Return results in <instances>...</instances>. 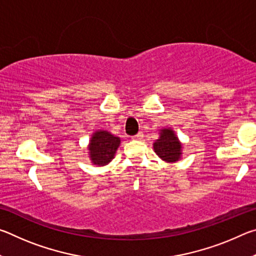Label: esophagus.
<instances>
[{
	"mask_svg": "<svg viewBox=\"0 0 256 256\" xmlns=\"http://www.w3.org/2000/svg\"><path fill=\"white\" fill-rule=\"evenodd\" d=\"M133 138H136V140H142V138H144V133L138 132L136 136H133Z\"/></svg>",
	"mask_w": 256,
	"mask_h": 256,
	"instance_id": "esophagus-1",
	"label": "esophagus"
}]
</instances>
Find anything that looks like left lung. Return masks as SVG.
Segmentation results:
<instances>
[{"label":"left lung","instance_id":"obj_1","mask_svg":"<svg viewBox=\"0 0 256 256\" xmlns=\"http://www.w3.org/2000/svg\"><path fill=\"white\" fill-rule=\"evenodd\" d=\"M154 144V152L167 162H178L182 156V144L172 128H162Z\"/></svg>","mask_w":256,"mask_h":256}]
</instances>
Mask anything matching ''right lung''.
<instances>
[{
	"label": "right lung",
	"mask_w": 256,
	"mask_h": 256,
	"mask_svg": "<svg viewBox=\"0 0 256 256\" xmlns=\"http://www.w3.org/2000/svg\"><path fill=\"white\" fill-rule=\"evenodd\" d=\"M120 144V138L118 136H112V133L107 131H96L88 146L89 157L92 162L98 166H105L112 159L115 157L116 150L118 149Z\"/></svg>",
	"instance_id": "obj_1"
}]
</instances>
